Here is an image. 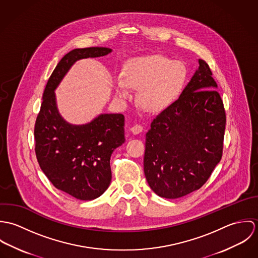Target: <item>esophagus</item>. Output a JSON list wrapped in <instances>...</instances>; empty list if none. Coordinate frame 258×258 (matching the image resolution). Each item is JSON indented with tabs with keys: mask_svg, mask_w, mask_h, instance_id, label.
Listing matches in <instances>:
<instances>
[{
	"mask_svg": "<svg viewBox=\"0 0 258 258\" xmlns=\"http://www.w3.org/2000/svg\"><path fill=\"white\" fill-rule=\"evenodd\" d=\"M130 130H131V132L133 134H139V133H141L143 131V127L141 125H139V124H135L134 126L131 127Z\"/></svg>",
	"mask_w": 258,
	"mask_h": 258,
	"instance_id": "esophagus-1",
	"label": "esophagus"
}]
</instances>
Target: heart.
<instances>
[{"label":"heart","instance_id":"b5f03b06","mask_svg":"<svg viewBox=\"0 0 258 258\" xmlns=\"http://www.w3.org/2000/svg\"><path fill=\"white\" fill-rule=\"evenodd\" d=\"M125 78L116 80L117 94L131 96L130 87L139 89V103L145 110L158 112L171 105L180 94L186 78L184 63L155 54L131 59L125 67Z\"/></svg>","mask_w":258,"mask_h":258}]
</instances>
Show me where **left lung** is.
Returning a JSON list of instances; mask_svg holds the SVG:
<instances>
[{
	"label": "left lung",
	"instance_id": "1",
	"mask_svg": "<svg viewBox=\"0 0 258 258\" xmlns=\"http://www.w3.org/2000/svg\"><path fill=\"white\" fill-rule=\"evenodd\" d=\"M199 70L179 99L158 114L146 134L144 173L160 197L178 199L202 187L220 163L226 116L209 64Z\"/></svg>",
	"mask_w": 258,
	"mask_h": 258
}]
</instances>
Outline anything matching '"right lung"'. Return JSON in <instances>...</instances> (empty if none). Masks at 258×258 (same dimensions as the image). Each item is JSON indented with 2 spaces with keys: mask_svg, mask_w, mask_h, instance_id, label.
Segmentation results:
<instances>
[{
  "mask_svg": "<svg viewBox=\"0 0 258 258\" xmlns=\"http://www.w3.org/2000/svg\"><path fill=\"white\" fill-rule=\"evenodd\" d=\"M108 47L75 48L48 78L35 124V151L41 171L56 188L81 201L100 197L111 182L110 157L124 141V115L101 114L74 126L56 109L54 89L74 62L111 52Z\"/></svg>",
  "mask_w": 258,
  "mask_h": 258,
  "instance_id": "1",
  "label": "right lung"
}]
</instances>
